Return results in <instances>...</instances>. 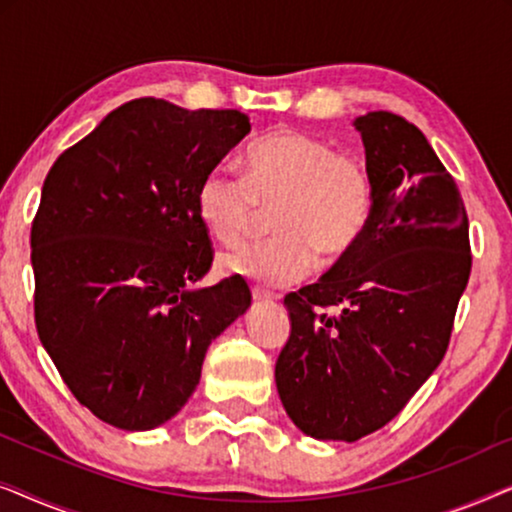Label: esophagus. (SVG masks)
Returning a JSON list of instances; mask_svg holds the SVG:
<instances>
[{
  "mask_svg": "<svg viewBox=\"0 0 512 512\" xmlns=\"http://www.w3.org/2000/svg\"><path fill=\"white\" fill-rule=\"evenodd\" d=\"M251 298H254L256 303H270V300H275V293H270V291L258 289V286H254V289H251Z\"/></svg>",
  "mask_w": 512,
  "mask_h": 512,
  "instance_id": "1",
  "label": "esophagus"
}]
</instances>
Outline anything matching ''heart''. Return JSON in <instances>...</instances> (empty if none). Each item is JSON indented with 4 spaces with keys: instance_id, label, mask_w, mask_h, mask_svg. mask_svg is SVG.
I'll use <instances>...</instances> for the list:
<instances>
[{
    "instance_id": "b5f03b06",
    "label": "heart",
    "mask_w": 512,
    "mask_h": 512,
    "mask_svg": "<svg viewBox=\"0 0 512 512\" xmlns=\"http://www.w3.org/2000/svg\"><path fill=\"white\" fill-rule=\"evenodd\" d=\"M198 214L226 247L244 242L263 209L272 237L221 256V270L261 286L300 282L317 261L333 268L345 261L373 216V177L352 153L324 139L279 130L244 156V177L216 167L198 186Z\"/></svg>"
}]
</instances>
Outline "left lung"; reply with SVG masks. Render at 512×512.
<instances>
[{"label": "left lung", "mask_w": 512, "mask_h": 512, "mask_svg": "<svg viewBox=\"0 0 512 512\" xmlns=\"http://www.w3.org/2000/svg\"><path fill=\"white\" fill-rule=\"evenodd\" d=\"M354 128L373 216L345 261L284 298L291 335L275 363L293 424L345 443L389 424L443 361L473 261L457 181L422 130L391 111Z\"/></svg>", "instance_id": "obj_1"}]
</instances>
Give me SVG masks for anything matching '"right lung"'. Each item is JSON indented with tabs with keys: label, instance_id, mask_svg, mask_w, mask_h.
<instances>
[{
	"label": "right lung",
	"instance_id": "right-lung-1",
	"mask_svg": "<svg viewBox=\"0 0 512 512\" xmlns=\"http://www.w3.org/2000/svg\"><path fill=\"white\" fill-rule=\"evenodd\" d=\"M237 109L139 97L55 160L32 221L34 321L76 401L116 429L184 408L207 347L251 305L214 261L198 186L249 135Z\"/></svg>",
	"mask_w": 512,
	"mask_h": 512
}]
</instances>
